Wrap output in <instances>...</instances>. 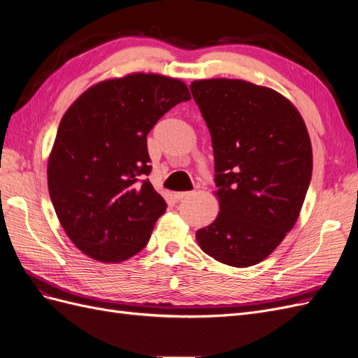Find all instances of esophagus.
<instances>
[{
    "mask_svg": "<svg viewBox=\"0 0 358 358\" xmlns=\"http://www.w3.org/2000/svg\"><path fill=\"white\" fill-rule=\"evenodd\" d=\"M191 196V192H175L173 194V197H175V200H182V199H185V197H189Z\"/></svg>",
    "mask_w": 358,
    "mask_h": 358,
    "instance_id": "esophagus-1",
    "label": "esophagus"
}]
</instances>
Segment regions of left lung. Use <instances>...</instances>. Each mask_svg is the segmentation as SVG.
<instances>
[{"label": "left lung", "mask_w": 358, "mask_h": 358, "mask_svg": "<svg viewBox=\"0 0 358 358\" xmlns=\"http://www.w3.org/2000/svg\"><path fill=\"white\" fill-rule=\"evenodd\" d=\"M212 136L220 213L196 234L220 263H262L294 227L312 178L305 122L279 92L239 79L189 85Z\"/></svg>", "instance_id": "left-lung-1"}]
</instances>
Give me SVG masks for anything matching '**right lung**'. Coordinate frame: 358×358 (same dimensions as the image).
Here are the masks:
<instances>
[{"label":"right lung","instance_id":"1","mask_svg":"<svg viewBox=\"0 0 358 358\" xmlns=\"http://www.w3.org/2000/svg\"><path fill=\"white\" fill-rule=\"evenodd\" d=\"M188 100L179 79L133 73L91 86L62 116L48 187L64 231L83 254L121 263L148 245L167 204L145 179L152 169L146 137Z\"/></svg>","mask_w":358,"mask_h":358}]
</instances>
